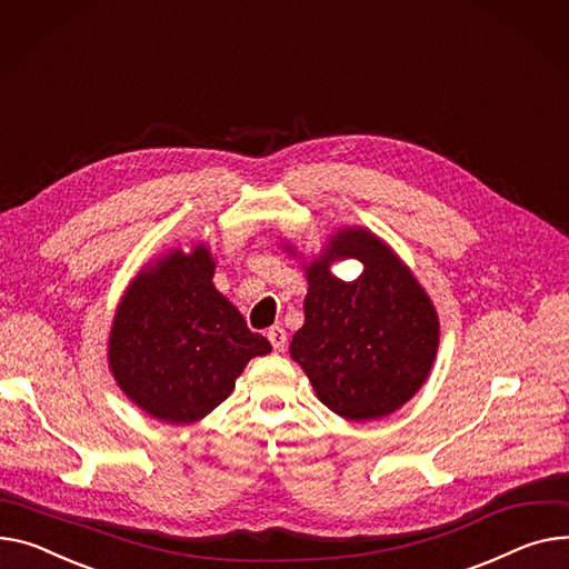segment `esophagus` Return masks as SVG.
<instances>
[{
	"label": "esophagus",
	"mask_w": 569,
	"mask_h": 569,
	"mask_svg": "<svg viewBox=\"0 0 569 569\" xmlns=\"http://www.w3.org/2000/svg\"><path fill=\"white\" fill-rule=\"evenodd\" d=\"M286 338H288V333H286V329L283 327H272L270 331H268V340L272 343V348L277 350V352H283V348H286Z\"/></svg>",
	"instance_id": "1"
}]
</instances>
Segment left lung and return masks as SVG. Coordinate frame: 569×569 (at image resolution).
<instances>
[{
    "label": "left lung",
    "mask_w": 569,
    "mask_h": 569,
    "mask_svg": "<svg viewBox=\"0 0 569 569\" xmlns=\"http://www.w3.org/2000/svg\"><path fill=\"white\" fill-rule=\"evenodd\" d=\"M301 260L295 244L281 242ZM355 257L365 272L355 282L330 272ZM305 325L290 357L307 372L318 400L348 421H377L409 402L426 385L439 350V316L409 264L363 226L331 233L309 262Z\"/></svg>",
    "instance_id": "8db88e82"
}]
</instances>
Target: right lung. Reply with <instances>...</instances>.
<instances>
[{
	"label": "right lung",
	"mask_w": 569,
	"mask_h": 569,
	"mask_svg": "<svg viewBox=\"0 0 569 569\" xmlns=\"http://www.w3.org/2000/svg\"><path fill=\"white\" fill-rule=\"evenodd\" d=\"M206 242L171 247L132 277L113 311L107 361L119 389L156 421H201L236 389L253 357L272 352L212 283Z\"/></svg>",
	"instance_id": "add662e5"
}]
</instances>
